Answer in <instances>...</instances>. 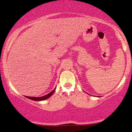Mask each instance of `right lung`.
I'll use <instances>...</instances> for the list:
<instances>
[{"instance_id":"add662e5","label":"right lung","mask_w":132,"mask_h":132,"mask_svg":"<svg viewBox=\"0 0 132 132\" xmlns=\"http://www.w3.org/2000/svg\"><path fill=\"white\" fill-rule=\"evenodd\" d=\"M55 89H56V88L54 89L53 91H51V92H50L49 94H48L43 95V96H42V97H28V96H26V97L28 98V99H29L33 100V101H44V100L48 99L50 97H51V95H53V94L54 93V92L55 91Z\"/></svg>"}]
</instances>
